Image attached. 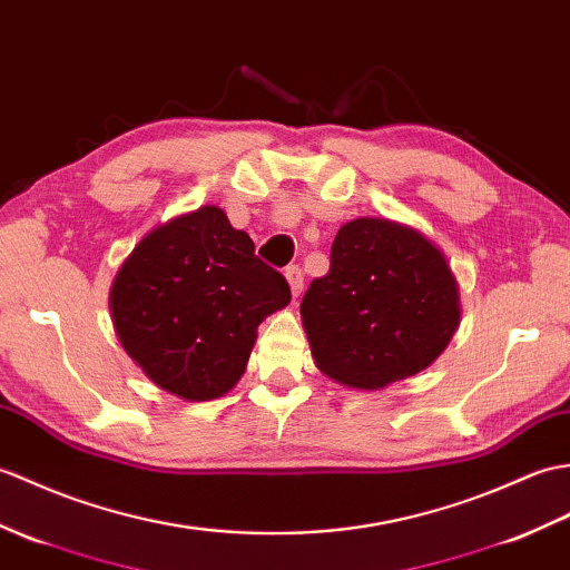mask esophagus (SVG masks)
Segmentation results:
<instances>
[{
	"instance_id": "1",
	"label": "esophagus",
	"mask_w": 570,
	"mask_h": 570,
	"mask_svg": "<svg viewBox=\"0 0 570 570\" xmlns=\"http://www.w3.org/2000/svg\"><path fill=\"white\" fill-rule=\"evenodd\" d=\"M284 276H286V282L291 286V294L301 296V291H303V272H301L298 264H291V267H286Z\"/></svg>"
}]
</instances>
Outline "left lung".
<instances>
[{"label": "left lung", "instance_id": "obj_1", "mask_svg": "<svg viewBox=\"0 0 570 570\" xmlns=\"http://www.w3.org/2000/svg\"><path fill=\"white\" fill-rule=\"evenodd\" d=\"M315 366L342 386L383 391L440 356L461 323L459 282L430 237L399 220L354 218L330 272L301 301Z\"/></svg>", "mask_w": 570, "mask_h": 570}]
</instances>
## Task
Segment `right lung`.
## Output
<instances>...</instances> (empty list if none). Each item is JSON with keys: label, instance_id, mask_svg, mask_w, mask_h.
<instances>
[{"label": "right lung", "instance_id": "1", "mask_svg": "<svg viewBox=\"0 0 570 570\" xmlns=\"http://www.w3.org/2000/svg\"><path fill=\"white\" fill-rule=\"evenodd\" d=\"M279 272L225 210L202 206L142 237L109 291L116 337L157 389L214 401L235 389L264 317L288 306Z\"/></svg>", "mask_w": 570, "mask_h": 570}]
</instances>
